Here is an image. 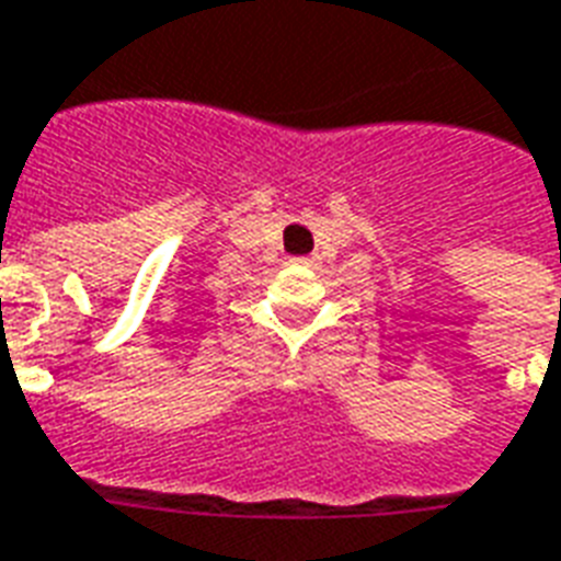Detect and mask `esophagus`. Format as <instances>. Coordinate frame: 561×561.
I'll list each match as a JSON object with an SVG mask.
<instances>
[{
    "label": "esophagus",
    "instance_id": "esophagus-1",
    "mask_svg": "<svg viewBox=\"0 0 561 561\" xmlns=\"http://www.w3.org/2000/svg\"><path fill=\"white\" fill-rule=\"evenodd\" d=\"M296 263L298 265H316V263H319V256H298Z\"/></svg>",
    "mask_w": 561,
    "mask_h": 561
}]
</instances>
